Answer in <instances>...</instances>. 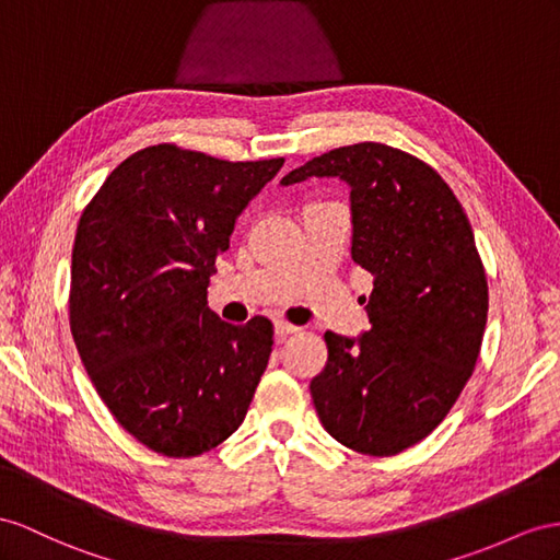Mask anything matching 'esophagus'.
Returning a JSON list of instances; mask_svg holds the SVG:
<instances>
[{
    "instance_id": "1",
    "label": "esophagus",
    "mask_w": 560,
    "mask_h": 560,
    "mask_svg": "<svg viewBox=\"0 0 560 560\" xmlns=\"http://www.w3.org/2000/svg\"><path fill=\"white\" fill-rule=\"evenodd\" d=\"M275 331H277L279 338H285V336H291V334L300 331V328L293 326V324H289V322H283V319H277V322H275Z\"/></svg>"
}]
</instances>
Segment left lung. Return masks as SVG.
<instances>
[{
  "label": "left lung",
  "mask_w": 560,
  "mask_h": 560,
  "mask_svg": "<svg viewBox=\"0 0 560 560\" xmlns=\"http://www.w3.org/2000/svg\"><path fill=\"white\" fill-rule=\"evenodd\" d=\"M350 186L352 260L374 275L360 338L326 331L328 360L310 383L319 421L346 447L393 456L447 417L476 369L487 277L472 229L438 172L385 143L312 158L281 179Z\"/></svg>",
  "instance_id": "obj_1"
}]
</instances>
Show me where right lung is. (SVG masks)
Masks as SVG:
<instances>
[{
	"instance_id": "right-lung-1",
	"label": "right lung",
	"mask_w": 560,
	"mask_h": 560,
	"mask_svg": "<svg viewBox=\"0 0 560 560\" xmlns=\"http://www.w3.org/2000/svg\"><path fill=\"white\" fill-rule=\"evenodd\" d=\"M281 165L158 143L125 158L82 212L70 331L98 397L158 454L210 452L246 419L275 326L222 322L208 283L236 218Z\"/></svg>"
}]
</instances>
